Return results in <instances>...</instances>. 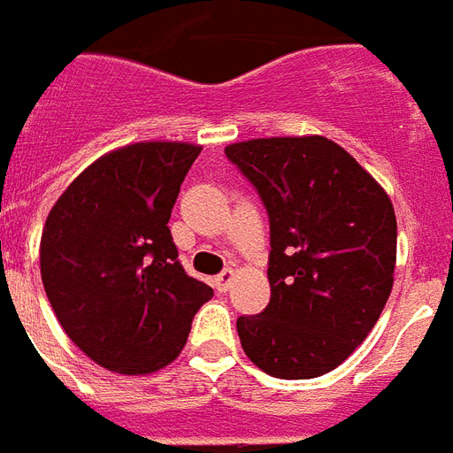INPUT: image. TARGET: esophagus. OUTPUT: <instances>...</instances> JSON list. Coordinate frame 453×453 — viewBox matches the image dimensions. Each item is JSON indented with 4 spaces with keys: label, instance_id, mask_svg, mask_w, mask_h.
<instances>
[{
    "label": "esophagus",
    "instance_id": "esophagus-1",
    "mask_svg": "<svg viewBox=\"0 0 453 453\" xmlns=\"http://www.w3.org/2000/svg\"><path fill=\"white\" fill-rule=\"evenodd\" d=\"M233 278H235V273L230 269H226L223 273H218V276L213 278V288H216L218 293H226L227 288H230V283H233Z\"/></svg>",
    "mask_w": 453,
    "mask_h": 453
}]
</instances>
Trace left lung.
<instances>
[{
  "label": "left lung",
  "instance_id": "8db88e82",
  "mask_svg": "<svg viewBox=\"0 0 453 453\" xmlns=\"http://www.w3.org/2000/svg\"><path fill=\"white\" fill-rule=\"evenodd\" d=\"M271 223V303L240 317L244 353L278 380H311L363 343L394 286L396 213L381 184L324 136L226 146Z\"/></svg>",
  "mask_w": 453,
  "mask_h": 453
}]
</instances>
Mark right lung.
<instances>
[{"instance_id":"add662e5","label":"right lung","mask_w":453,"mask_h":453,"mask_svg":"<svg viewBox=\"0 0 453 453\" xmlns=\"http://www.w3.org/2000/svg\"><path fill=\"white\" fill-rule=\"evenodd\" d=\"M199 153L184 142L110 150L66 187L45 220L40 276L50 304L66 336L105 370H163L213 297L184 273L167 227Z\"/></svg>"}]
</instances>
